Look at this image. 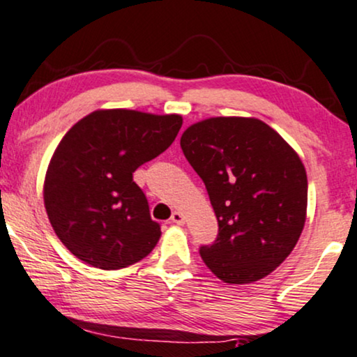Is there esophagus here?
I'll return each instance as SVG.
<instances>
[{"label": "esophagus", "instance_id": "34e87169", "mask_svg": "<svg viewBox=\"0 0 357 357\" xmlns=\"http://www.w3.org/2000/svg\"><path fill=\"white\" fill-rule=\"evenodd\" d=\"M171 221H173L174 225H184V216H183V213L174 211L173 216H171Z\"/></svg>", "mask_w": 357, "mask_h": 357}]
</instances>
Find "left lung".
<instances>
[{"label":"left lung","mask_w":357,"mask_h":357,"mask_svg":"<svg viewBox=\"0 0 357 357\" xmlns=\"http://www.w3.org/2000/svg\"><path fill=\"white\" fill-rule=\"evenodd\" d=\"M186 160L203 179L218 218V238L199 248L211 271L229 284L273 273L303 233L307 176L273 128L256 118H209L181 136Z\"/></svg>","instance_id":"8db88e82"}]
</instances>
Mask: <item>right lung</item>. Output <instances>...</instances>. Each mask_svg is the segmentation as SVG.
I'll return each mask as SVG.
<instances>
[{"label": "right lung", "mask_w": 357, "mask_h": 357, "mask_svg": "<svg viewBox=\"0 0 357 357\" xmlns=\"http://www.w3.org/2000/svg\"><path fill=\"white\" fill-rule=\"evenodd\" d=\"M181 124L179 114L100 109L63 136L46 171L45 208L78 259L109 271L153 251L161 226L132 173L166 151Z\"/></svg>", "instance_id": "right-lung-1"}]
</instances>
